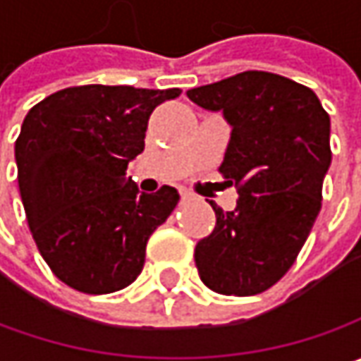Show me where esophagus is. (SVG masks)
I'll return each instance as SVG.
<instances>
[{
	"label": "esophagus",
	"instance_id": "34e87169",
	"mask_svg": "<svg viewBox=\"0 0 361 361\" xmlns=\"http://www.w3.org/2000/svg\"><path fill=\"white\" fill-rule=\"evenodd\" d=\"M180 197H183V201H190V199H192V192H188V190H180Z\"/></svg>",
	"mask_w": 361,
	"mask_h": 361
}]
</instances>
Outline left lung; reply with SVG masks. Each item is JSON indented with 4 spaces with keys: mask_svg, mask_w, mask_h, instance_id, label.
Instances as JSON below:
<instances>
[{
    "mask_svg": "<svg viewBox=\"0 0 361 361\" xmlns=\"http://www.w3.org/2000/svg\"><path fill=\"white\" fill-rule=\"evenodd\" d=\"M201 108L223 112L231 140L219 173L239 199L197 243L201 281L223 295H257L295 263L322 209L329 114L307 86L271 72H241L192 88Z\"/></svg>",
    "mask_w": 361,
    "mask_h": 361,
    "instance_id": "8db88e82",
    "label": "left lung"
}]
</instances>
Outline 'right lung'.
<instances>
[{
    "label": "right lung",
    "instance_id": "right-lung-1",
    "mask_svg": "<svg viewBox=\"0 0 361 361\" xmlns=\"http://www.w3.org/2000/svg\"><path fill=\"white\" fill-rule=\"evenodd\" d=\"M178 96L88 84L54 92L23 118L21 202L44 261L72 289L104 295L140 275L146 243L180 197L166 185L138 192L126 169L145 150L152 110Z\"/></svg>",
    "mask_w": 361,
    "mask_h": 361
}]
</instances>
